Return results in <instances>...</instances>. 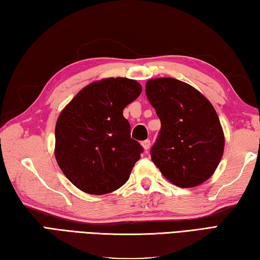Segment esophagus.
Wrapping results in <instances>:
<instances>
[{"label": "esophagus", "instance_id": "1", "mask_svg": "<svg viewBox=\"0 0 260 260\" xmlns=\"http://www.w3.org/2000/svg\"><path fill=\"white\" fill-rule=\"evenodd\" d=\"M141 145H143L144 149L147 151V150L149 149V147H150V140H148V139H147V140H144L143 143H141Z\"/></svg>", "mask_w": 260, "mask_h": 260}]
</instances>
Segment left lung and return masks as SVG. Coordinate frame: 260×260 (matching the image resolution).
Instances as JSON below:
<instances>
[{
  "mask_svg": "<svg viewBox=\"0 0 260 260\" xmlns=\"http://www.w3.org/2000/svg\"><path fill=\"white\" fill-rule=\"evenodd\" d=\"M146 95L160 120L150 156L161 174L181 188L209 179L224 150L221 122L210 102L174 78L149 80Z\"/></svg>",
  "mask_w": 260,
  "mask_h": 260,
  "instance_id": "obj_1",
  "label": "left lung"
}]
</instances>
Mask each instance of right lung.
Here are the masks:
<instances>
[{"label":"right lung","instance_id":"right-lung-1","mask_svg":"<svg viewBox=\"0 0 260 260\" xmlns=\"http://www.w3.org/2000/svg\"><path fill=\"white\" fill-rule=\"evenodd\" d=\"M140 92L136 80L109 78L86 86L62 111L55 126V157L77 188L104 194L128 181L144 148L131 138L123 110Z\"/></svg>","mask_w":260,"mask_h":260}]
</instances>
